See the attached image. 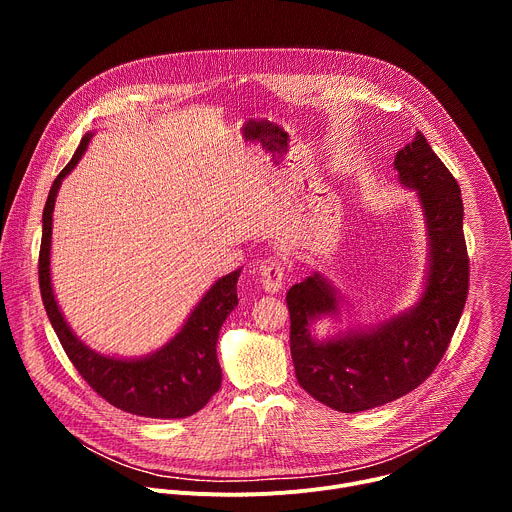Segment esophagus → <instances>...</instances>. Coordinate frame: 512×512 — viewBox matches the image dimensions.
I'll list each match as a JSON object with an SVG mask.
<instances>
[{
    "label": "esophagus",
    "instance_id": "esophagus-1",
    "mask_svg": "<svg viewBox=\"0 0 512 512\" xmlns=\"http://www.w3.org/2000/svg\"><path fill=\"white\" fill-rule=\"evenodd\" d=\"M287 261L285 259H279V257H271L269 261H265V265L261 267V271H259V279H261V283H263V287L267 289V291H279L281 287H283V283H285V273H287Z\"/></svg>",
    "mask_w": 512,
    "mask_h": 512
}]
</instances>
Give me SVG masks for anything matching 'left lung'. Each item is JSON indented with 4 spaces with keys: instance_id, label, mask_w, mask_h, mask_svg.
<instances>
[{
    "instance_id": "8db88e82",
    "label": "left lung",
    "mask_w": 512,
    "mask_h": 512,
    "mask_svg": "<svg viewBox=\"0 0 512 512\" xmlns=\"http://www.w3.org/2000/svg\"><path fill=\"white\" fill-rule=\"evenodd\" d=\"M395 168L401 182L417 190L427 218L431 265L419 304L373 332L316 342L310 322L338 312L328 283L316 273L291 285L285 298L298 383L342 413L379 407L419 387L446 354L468 298L470 259L456 178L419 131L397 152Z\"/></svg>"
}]
</instances>
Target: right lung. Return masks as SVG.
<instances>
[{
  "instance_id": "obj_1",
  "label": "right lung",
  "mask_w": 512,
  "mask_h": 512,
  "mask_svg": "<svg viewBox=\"0 0 512 512\" xmlns=\"http://www.w3.org/2000/svg\"><path fill=\"white\" fill-rule=\"evenodd\" d=\"M91 135L81 139L75 156L52 182L42 212V243L38 257L40 294L48 320L87 385L113 407L154 419H178L200 411L221 389V364L216 358V340L227 316L239 304L237 281L241 271L218 279L190 314L184 328L170 344L148 358L119 360L87 348L64 322L50 283L52 210L62 178L75 168L87 150Z\"/></svg>"
}]
</instances>
